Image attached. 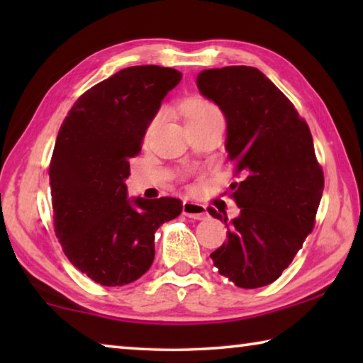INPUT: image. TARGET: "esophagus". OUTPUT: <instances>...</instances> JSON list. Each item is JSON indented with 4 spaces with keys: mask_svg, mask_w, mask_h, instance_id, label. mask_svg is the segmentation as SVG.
Wrapping results in <instances>:
<instances>
[{
    "mask_svg": "<svg viewBox=\"0 0 363 363\" xmlns=\"http://www.w3.org/2000/svg\"><path fill=\"white\" fill-rule=\"evenodd\" d=\"M182 213L186 214L187 218H192V219H206L208 218V211H206V206L201 205V203H195V201H190L186 200L182 205Z\"/></svg>",
    "mask_w": 363,
    "mask_h": 363,
    "instance_id": "1",
    "label": "esophagus"
}]
</instances>
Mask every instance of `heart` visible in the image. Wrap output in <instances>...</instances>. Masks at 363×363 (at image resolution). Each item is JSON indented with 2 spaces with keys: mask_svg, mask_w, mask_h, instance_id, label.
I'll return each instance as SVG.
<instances>
[{
  "mask_svg": "<svg viewBox=\"0 0 363 363\" xmlns=\"http://www.w3.org/2000/svg\"><path fill=\"white\" fill-rule=\"evenodd\" d=\"M184 116H186V123H195L210 120L213 116H220V112L211 102L200 99V97H192V99H189L186 102V106H184ZM153 126H155V120H153L149 128H147V134L152 133Z\"/></svg>",
  "mask_w": 363,
  "mask_h": 363,
  "instance_id": "b5f03b06",
  "label": "heart"
}]
</instances>
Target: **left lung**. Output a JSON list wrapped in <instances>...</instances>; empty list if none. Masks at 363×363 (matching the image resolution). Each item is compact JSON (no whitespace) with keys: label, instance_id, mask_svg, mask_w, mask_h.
<instances>
[{"label":"left lung","instance_id":"obj_1","mask_svg":"<svg viewBox=\"0 0 363 363\" xmlns=\"http://www.w3.org/2000/svg\"><path fill=\"white\" fill-rule=\"evenodd\" d=\"M201 96L227 121L225 150L240 182L230 184L240 214L224 220L227 242L210 255L219 274L240 288L277 280L314 229L323 171L307 123L255 67L210 69L196 77Z\"/></svg>","mask_w":363,"mask_h":363}]
</instances>
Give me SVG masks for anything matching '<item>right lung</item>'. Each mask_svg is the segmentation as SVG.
Wrapping results in <instances>:
<instances>
[{
    "mask_svg": "<svg viewBox=\"0 0 363 363\" xmlns=\"http://www.w3.org/2000/svg\"><path fill=\"white\" fill-rule=\"evenodd\" d=\"M181 78L169 67H128L79 96L60 126L49 164L54 230L69 261L96 284L143 277L158 227L182 211L173 196L128 199L125 184L130 158Z\"/></svg>",
    "mask_w": 363,
    "mask_h": 363,
    "instance_id": "obj_1",
    "label": "right lung"
}]
</instances>
